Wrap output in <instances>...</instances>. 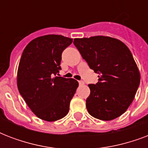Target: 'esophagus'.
Instances as JSON below:
<instances>
[{"label": "esophagus", "mask_w": 148, "mask_h": 148, "mask_svg": "<svg viewBox=\"0 0 148 148\" xmlns=\"http://www.w3.org/2000/svg\"><path fill=\"white\" fill-rule=\"evenodd\" d=\"M79 84L80 85H84V82L83 81H79Z\"/></svg>", "instance_id": "34e87169"}]
</instances>
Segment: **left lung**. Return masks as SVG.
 <instances>
[{
	"label": "left lung",
	"mask_w": 148,
	"mask_h": 148,
	"mask_svg": "<svg viewBox=\"0 0 148 148\" xmlns=\"http://www.w3.org/2000/svg\"><path fill=\"white\" fill-rule=\"evenodd\" d=\"M74 45L90 69L99 74L98 82L88 85V113L102 121L123 114L134 101L140 81L128 47L121 40L105 36L75 38Z\"/></svg>",
	"instance_id": "left-lung-1"
}]
</instances>
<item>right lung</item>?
Masks as SVG:
<instances>
[{
    "label": "right lung",
    "mask_w": 148,
    "mask_h": 148,
    "mask_svg": "<svg viewBox=\"0 0 148 148\" xmlns=\"http://www.w3.org/2000/svg\"><path fill=\"white\" fill-rule=\"evenodd\" d=\"M73 39L62 35L41 36L22 53L17 70V88L34 114L47 121L61 119L78 87L73 78L56 77L61 69L63 51Z\"/></svg>",
    "instance_id": "right-lung-1"
}]
</instances>
